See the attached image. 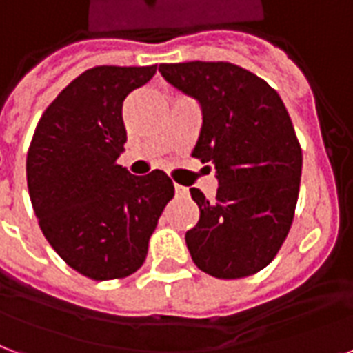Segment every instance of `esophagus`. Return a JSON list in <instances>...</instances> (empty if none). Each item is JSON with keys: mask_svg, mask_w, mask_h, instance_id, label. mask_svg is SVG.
Masks as SVG:
<instances>
[{"mask_svg": "<svg viewBox=\"0 0 353 353\" xmlns=\"http://www.w3.org/2000/svg\"><path fill=\"white\" fill-rule=\"evenodd\" d=\"M174 193H176V196H185L190 191H188V188H184V185L174 184Z\"/></svg>", "mask_w": 353, "mask_h": 353, "instance_id": "1", "label": "esophagus"}]
</instances>
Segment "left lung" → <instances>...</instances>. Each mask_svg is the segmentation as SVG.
<instances>
[{
  "label": "left lung",
  "mask_w": 353,
  "mask_h": 353,
  "mask_svg": "<svg viewBox=\"0 0 353 353\" xmlns=\"http://www.w3.org/2000/svg\"><path fill=\"white\" fill-rule=\"evenodd\" d=\"M171 86L201 105L193 157L215 165L217 195L191 196L201 217L185 232L191 259L223 280L256 274L274 259L293 225L302 149L288 108L263 79L230 62L160 64Z\"/></svg>",
  "instance_id": "8db88e82"
}]
</instances>
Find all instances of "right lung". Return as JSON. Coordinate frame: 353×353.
<instances>
[{
	"instance_id": "right-lung-1",
	"label": "right lung",
	"mask_w": 353,
	"mask_h": 353,
	"mask_svg": "<svg viewBox=\"0 0 353 353\" xmlns=\"http://www.w3.org/2000/svg\"><path fill=\"white\" fill-rule=\"evenodd\" d=\"M157 65H97L68 84L40 117L27 152V188L54 252L92 280L125 278L143 265L149 239L174 196L168 174H130L123 101Z\"/></svg>"
}]
</instances>
